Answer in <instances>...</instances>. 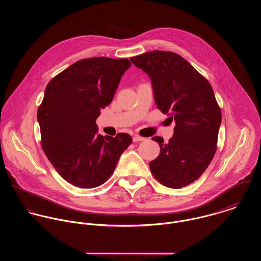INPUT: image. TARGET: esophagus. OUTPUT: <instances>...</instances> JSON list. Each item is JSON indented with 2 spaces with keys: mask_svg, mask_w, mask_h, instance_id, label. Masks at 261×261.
Masks as SVG:
<instances>
[{
  "mask_svg": "<svg viewBox=\"0 0 261 261\" xmlns=\"http://www.w3.org/2000/svg\"><path fill=\"white\" fill-rule=\"evenodd\" d=\"M133 141H134V143L142 142V141H145V138H143V137H141V136H138V135H135L134 138H133Z\"/></svg>",
  "mask_w": 261,
  "mask_h": 261,
  "instance_id": "obj_1",
  "label": "esophagus"
}]
</instances>
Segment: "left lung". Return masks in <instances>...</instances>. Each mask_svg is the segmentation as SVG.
Segmentation results:
<instances>
[{"mask_svg":"<svg viewBox=\"0 0 261 261\" xmlns=\"http://www.w3.org/2000/svg\"><path fill=\"white\" fill-rule=\"evenodd\" d=\"M130 61L150 77L158 109L176 121L169 143L151 138L161 151L149 163L150 172L164 186H188L206 171L217 149L221 110L213 88L186 59L171 51H149Z\"/></svg>","mask_w":261,"mask_h":261,"instance_id":"left-lung-1","label":"left lung"}]
</instances>
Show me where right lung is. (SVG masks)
<instances>
[{
    "mask_svg": "<svg viewBox=\"0 0 261 261\" xmlns=\"http://www.w3.org/2000/svg\"><path fill=\"white\" fill-rule=\"evenodd\" d=\"M130 66L127 58H85L46 86L37 112L41 147L57 173L73 186L91 189L106 183L133 142L124 133L115 138L98 135L95 123Z\"/></svg>",
    "mask_w": 261,
    "mask_h": 261,
    "instance_id": "obj_1",
    "label": "right lung"
}]
</instances>
